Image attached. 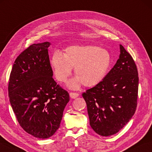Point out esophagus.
<instances>
[{
    "label": "esophagus",
    "mask_w": 152,
    "mask_h": 152,
    "mask_svg": "<svg viewBox=\"0 0 152 152\" xmlns=\"http://www.w3.org/2000/svg\"><path fill=\"white\" fill-rule=\"evenodd\" d=\"M79 94L78 93H75V92H70V97L72 99L76 98L77 97H78Z\"/></svg>",
    "instance_id": "obj_1"
}]
</instances>
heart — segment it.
<instances>
[{"instance_id":"1","label":"heart","mask_w":152,"mask_h":152,"mask_svg":"<svg viewBox=\"0 0 152 152\" xmlns=\"http://www.w3.org/2000/svg\"><path fill=\"white\" fill-rule=\"evenodd\" d=\"M112 56L106 49L97 46H72L62 54L55 52L50 58V66L58 80L64 82L74 68L77 76L67 83L71 89H78L82 84L94 87L102 82L110 70Z\"/></svg>"}]
</instances>
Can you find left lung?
<instances>
[{
    "instance_id": "obj_1",
    "label": "left lung",
    "mask_w": 152,
    "mask_h": 152,
    "mask_svg": "<svg viewBox=\"0 0 152 152\" xmlns=\"http://www.w3.org/2000/svg\"><path fill=\"white\" fill-rule=\"evenodd\" d=\"M119 58L102 82L82 94L90 125L96 134L118 133L136 112L138 73L133 58L120 45Z\"/></svg>"
}]
</instances>
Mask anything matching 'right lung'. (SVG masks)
<instances>
[{"label": "right lung", "mask_w": 152, "mask_h": 152, "mask_svg": "<svg viewBox=\"0 0 152 152\" xmlns=\"http://www.w3.org/2000/svg\"><path fill=\"white\" fill-rule=\"evenodd\" d=\"M33 44L16 58L11 70L9 96L20 126L34 137L46 139L59 128L70 100L67 91L52 78L48 48Z\"/></svg>", "instance_id": "obj_1"}]
</instances>
